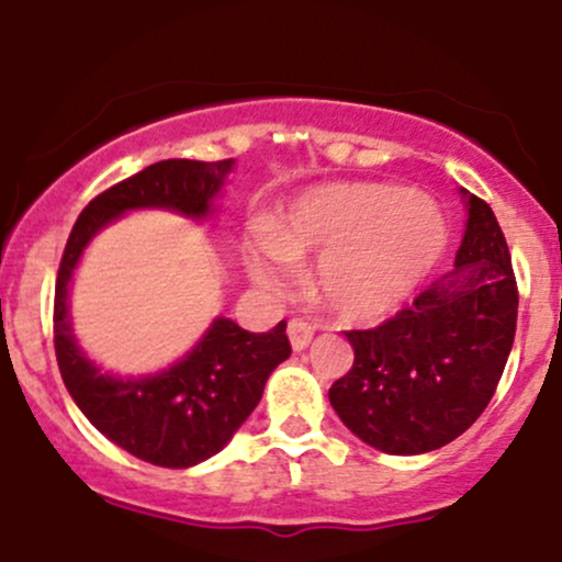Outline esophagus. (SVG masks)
I'll return each instance as SVG.
<instances>
[{"instance_id": "obj_1", "label": "esophagus", "mask_w": 562, "mask_h": 562, "mask_svg": "<svg viewBox=\"0 0 562 562\" xmlns=\"http://www.w3.org/2000/svg\"><path fill=\"white\" fill-rule=\"evenodd\" d=\"M314 334H316V326L305 322V318H293V322L288 324V337L295 352L305 350V347L311 345V339H314Z\"/></svg>"}]
</instances>
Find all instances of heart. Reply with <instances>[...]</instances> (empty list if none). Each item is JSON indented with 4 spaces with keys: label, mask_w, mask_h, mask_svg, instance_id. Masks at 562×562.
<instances>
[{
    "label": "heart",
    "mask_w": 562,
    "mask_h": 562,
    "mask_svg": "<svg viewBox=\"0 0 562 562\" xmlns=\"http://www.w3.org/2000/svg\"><path fill=\"white\" fill-rule=\"evenodd\" d=\"M446 225L436 204L386 183H334L311 191L280 217L248 259L254 280L282 288L293 261L318 257L324 301L352 318L400 305L436 265Z\"/></svg>",
    "instance_id": "1"
}]
</instances>
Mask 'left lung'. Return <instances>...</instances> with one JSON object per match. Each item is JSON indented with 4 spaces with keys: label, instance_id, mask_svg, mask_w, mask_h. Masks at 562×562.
Returning a JSON list of instances; mask_svg holds the SVG:
<instances>
[{
    "label": "left lung",
    "instance_id": "left-lung-1",
    "mask_svg": "<svg viewBox=\"0 0 562 562\" xmlns=\"http://www.w3.org/2000/svg\"><path fill=\"white\" fill-rule=\"evenodd\" d=\"M467 199L451 272L375 329L345 331L355 363L331 383V407L360 440L396 457L440 449L470 428L514 345L518 288L506 236L485 199Z\"/></svg>",
    "mask_w": 562,
    "mask_h": 562
}]
</instances>
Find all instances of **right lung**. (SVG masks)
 Masks as SVG:
<instances>
[{"instance_id": "right-lung-1", "label": "right lung", "mask_w": 562, "mask_h": 562, "mask_svg": "<svg viewBox=\"0 0 562 562\" xmlns=\"http://www.w3.org/2000/svg\"><path fill=\"white\" fill-rule=\"evenodd\" d=\"M233 160H160L113 183L80 212L64 246L54 293V350L64 386L82 415L132 457L183 470L215 457L257 407L269 373L290 358L288 324L254 334L215 318L202 342L173 368L147 379H113L85 358L67 314V285L88 240L137 207L204 217Z\"/></svg>"}]
</instances>
